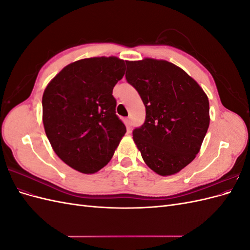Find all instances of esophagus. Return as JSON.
I'll return each mask as SVG.
<instances>
[{
	"instance_id": "esophagus-1",
	"label": "esophagus",
	"mask_w": 250,
	"mask_h": 250,
	"mask_svg": "<svg viewBox=\"0 0 250 250\" xmlns=\"http://www.w3.org/2000/svg\"><path fill=\"white\" fill-rule=\"evenodd\" d=\"M126 123H127L128 129H130L131 126H132V119H131V117H128V118L126 119Z\"/></svg>"
}]
</instances>
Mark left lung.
<instances>
[{
	"label": "left lung",
	"mask_w": 250,
	"mask_h": 250,
	"mask_svg": "<svg viewBox=\"0 0 250 250\" xmlns=\"http://www.w3.org/2000/svg\"><path fill=\"white\" fill-rule=\"evenodd\" d=\"M126 80L146 108L132 131L148 167L163 176L184 169L199 152L209 125L208 99L193 78L166 60L126 62Z\"/></svg>",
	"instance_id": "8db88e82"
}]
</instances>
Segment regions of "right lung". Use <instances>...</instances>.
Instances as JSON below:
<instances>
[{
  "mask_svg": "<svg viewBox=\"0 0 250 250\" xmlns=\"http://www.w3.org/2000/svg\"><path fill=\"white\" fill-rule=\"evenodd\" d=\"M124 66L117 57L81 59L66 65L44 89V131L60 160L81 173L103 168L126 132L112 96Z\"/></svg>",
  "mask_w": 250,
  "mask_h": 250,
  "instance_id": "right-lung-1",
  "label": "right lung"
}]
</instances>
